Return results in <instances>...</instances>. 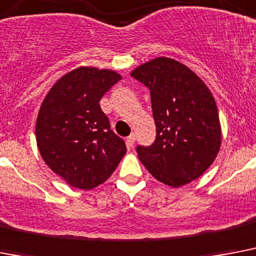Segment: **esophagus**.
<instances>
[{"mask_svg": "<svg viewBox=\"0 0 256 256\" xmlns=\"http://www.w3.org/2000/svg\"><path fill=\"white\" fill-rule=\"evenodd\" d=\"M126 143H128V147L134 146V143H135V134H134V132H132V135H128V139H126Z\"/></svg>", "mask_w": 256, "mask_h": 256, "instance_id": "34e87169", "label": "esophagus"}]
</instances>
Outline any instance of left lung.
Segmentation results:
<instances>
[{
  "label": "left lung",
  "mask_w": 256,
  "mask_h": 256,
  "mask_svg": "<svg viewBox=\"0 0 256 256\" xmlns=\"http://www.w3.org/2000/svg\"><path fill=\"white\" fill-rule=\"evenodd\" d=\"M150 89L156 139L136 148L147 171L172 188L200 178L216 160L222 130L216 100L190 68L155 58L130 74Z\"/></svg>",
  "instance_id": "8db88e82"
}]
</instances>
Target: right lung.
<instances>
[{
	"label": "right lung",
	"mask_w": 256,
	"mask_h": 256,
	"mask_svg": "<svg viewBox=\"0 0 256 256\" xmlns=\"http://www.w3.org/2000/svg\"><path fill=\"white\" fill-rule=\"evenodd\" d=\"M106 68L78 67L46 94L35 124V138L47 167L68 186L89 190L110 178L126 144L110 130L100 100L120 81Z\"/></svg>",
	"instance_id": "right-lung-1"
}]
</instances>
